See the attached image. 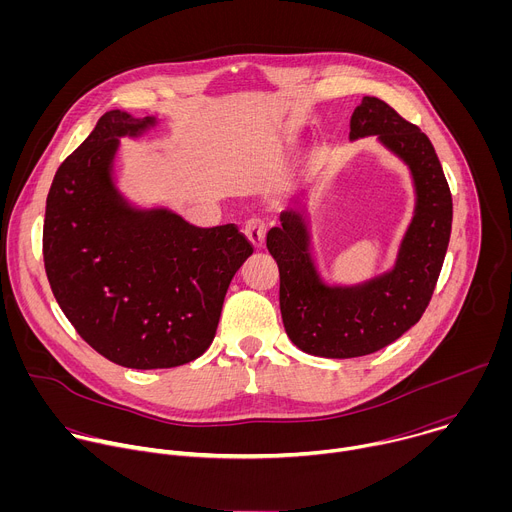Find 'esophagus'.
I'll return each instance as SVG.
<instances>
[{
  "label": "esophagus",
  "mask_w": 512,
  "mask_h": 512,
  "mask_svg": "<svg viewBox=\"0 0 512 512\" xmlns=\"http://www.w3.org/2000/svg\"><path fill=\"white\" fill-rule=\"evenodd\" d=\"M245 237H247V241L253 245V249H263V245H265V233H267V227H265V223L263 221H259V218H253V221H249L247 225H245Z\"/></svg>",
  "instance_id": "1"
}]
</instances>
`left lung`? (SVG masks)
I'll return each instance as SVG.
<instances>
[{
	"instance_id": "left-lung-1",
	"label": "left lung",
	"mask_w": 512,
	"mask_h": 512,
	"mask_svg": "<svg viewBox=\"0 0 512 512\" xmlns=\"http://www.w3.org/2000/svg\"><path fill=\"white\" fill-rule=\"evenodd\" d=\"M375 137L411 176L415 204L393 265L358 283H330L318 265L308 204L283 210L267 233L279 267V308L289 340L324 358L377 352L423 316L452 233V194L429 137L377 97H362L350 141Z\"/></svg>"
}]
</instances>
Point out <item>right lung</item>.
<instances>
[{
    "label": "right lung",
    "mask_w": 512,
    "mask_h": 512,
    "mask_svg": "<svg viewBox=\"0 0 512 512\" xmlns=\"http://www.w3.org/2000/svg\"><path fill=\"white\" fill-rule=\"evenodd\" d=\"M158 117L107 111L56 170L44 218L52 294L81 338L127 369H172L212 342L227 289L253 247L235 225L198 229L117 184L121 137Z\"/></svg>",
    "instance_id": "add662e5"
}]
</instances>
